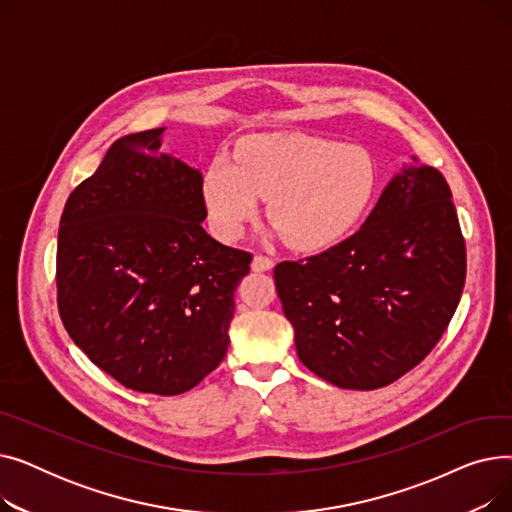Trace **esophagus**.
<instances>
[{
    "instance_id": "34e87169",
    "label": "esophagus",
    "mask_w": 512,
    "mask_h": 512,
    "mask_svg": "<svg viewBox=\"0 0 512 512\" xmlns=\"http://www.w3.org/2000/svg\"><path fill=\"white\" fill-rule=\"evenodd\" d=\"M274 267V259L265 257V255H255L251 261V270L253 272H270Z\"/></svg>"
}]
</instances>
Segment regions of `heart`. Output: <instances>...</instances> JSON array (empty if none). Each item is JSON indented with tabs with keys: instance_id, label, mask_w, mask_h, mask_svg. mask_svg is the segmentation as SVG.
<instances>
[{
	"instance_id": "b5f03b06",
	"label": "heart",
	"mask_w": 512,
	"mask_h": 512,
	"mask_svg": "<svg viewBox=\"0 0 512 512\" xmlns=\"http://www.w3.org/2000/svg\"><path fill=\"white\" fill-rule=\"evenodd\" d=\"M378 186L373 155L355 143L311 134H270L242 147L234 164L213 159L203 201L215 236L236 240L267 199L265 215L286 245L319 251L351 232Z\"/></svg>"
}]
</instances>
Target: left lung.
<instances>
[{
	"mask_svg": "<svg viewBox=\"0 0 512 512\" xmlns=\"http://www.w3.org/2000/svg\"><path fill=\"white\" fill-rule=\"evenodd\" d=\"M413 161L353 236L274 270L299 359L338 388L402 378L432 353L461 301L467 251L450 186Z\"/></svg>",
	"mask_w": 512,
	"mask_h": 512,
	"instance_id": "8db88e82",
	"label": "left lung"
}]
</instances>
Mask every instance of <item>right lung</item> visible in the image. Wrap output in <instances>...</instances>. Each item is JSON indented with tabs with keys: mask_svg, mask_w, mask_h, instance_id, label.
<instances>
[{
	"mask_svg": "<svg viewBox=\"0 0 512 512\" xmlns=\"http://www.w3.org/2000/svg\"><path fill=\"white\" fill-rule=\"evenodd\" d=\"M164 130L118 139L70 193L56 284L66 332L99 369L176 396L222 363L253 257L203 230V176L159 153Z\"/></svg>",
	"mask_w": 512,
	"mask_h": 512,
	"instance_id": "1",
	"label": "right lung"
}]
</instances>
